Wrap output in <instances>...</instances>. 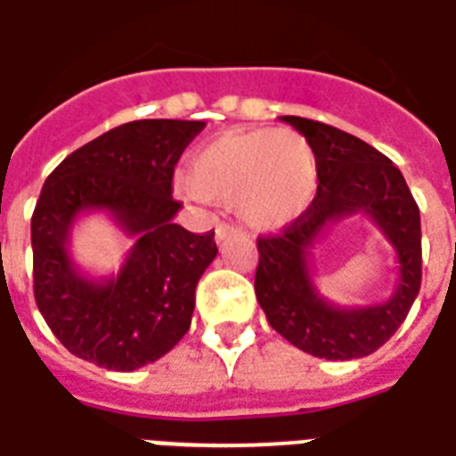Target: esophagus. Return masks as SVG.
Here are the masks:
<instances>
[{
  "label": "esophagus",
  "mask_w": 456,
  "mask_h": 456,
  "mask_svg": "<svg viewBox=\"0 0 456 456\" xmlns=\"http://www.w3.org/2000/svg\"><path fill=\"white\" fill-rule=\"evenodd\" d=\"M217 243H224V240H229L232 239V236H236V234H240V229H236V227H232V224H217Z\"/></svg>",
  "instance_id": "1"
}]
</instances>
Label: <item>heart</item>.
<instances>
[{
	"mask_svg": "<svg viewBox=\"0 0 456 456\" xmlns=\"http://www.w3.org/2000/svg\"><path fill=\"white\" fill-rule=\"evenodd\" d=\"M180 191L190 199L236 203L248 227L273 232L312 208L316 154L309 140L290 128L224 133L194 151Z\"/></svg>",
	"mask_w": 456,
	"mask_h": 456,
	"instance_id": "heart-1",
	"label": "heart"
}]
</instances>
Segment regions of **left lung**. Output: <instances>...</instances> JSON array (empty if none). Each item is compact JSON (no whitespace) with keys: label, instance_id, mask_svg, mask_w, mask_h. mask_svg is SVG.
Listing matches in <instances>:
<instances>
[{"label":"left lung","instance_id":"left-lung-1","mask_svg":"<svg viewBox=\"0 0 456 456\" xmlns=\"http://www.w3.org/2000/svg\"><path fill=\"white\" fill-rule=\"evenodd\" d=\"M281 119L314 147L318 191L312 208L283 234L257 239V302L273 330L312 356L328 361L370 356L401 328L419 295V208L403 173L382 151L335 126L302 117ZM351 215L368 216L396 253L399 279L392 297L379 305L337 307L313 283L311 248L330 224Z\"/></svg>","mask_w":456,"mask_h":456}]
</instances>
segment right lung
I'll return each mask as SVG.
<instances>
[{
	"mask_svg": "<svg viewBox=\"0 0 456 456\" xmlns=\"http://www.w3.org/2000/svg\"><path fill=\"white\" fill-rule=\"evenodd\" d=\"M203 121L142 119L117 126L46 177L32 216L35 299L69 354L133 370L166 356L190 330L196 283L216 260V232L191 234L173 217V170ZM86 212H107L136 240L112 277L73 265L69 239Z\"/></svg>",
	"mask_w": 456,
	"mask_h": 456,
	"instance_id": "1",
	"label": "right lung"
}]
</instances>
